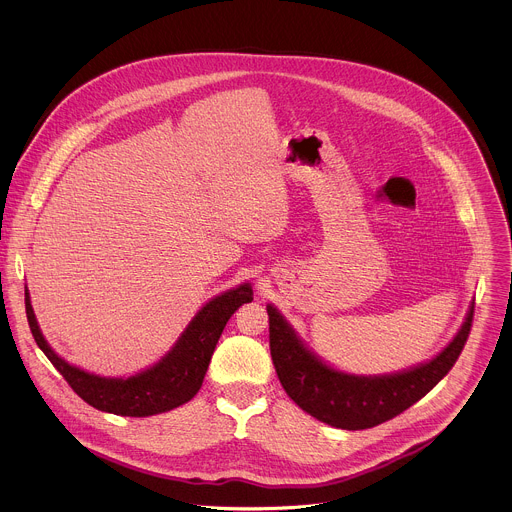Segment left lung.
Returning a JSON list of instances; mask_svg holds the SVG:
<instances>
[{
	"label": "left lung",
	"mask_w": 512,
	"mask_h": 512,
	"mask_svg": "<svg viewBox=\"0 0 512 512\" xmlns=\"http://www.w3.org/2000/svg\"><path fill=\"white\" fill-rule=\"evenodd\" d=\"M473 309L475 305L436 359L398 374L355 376L321 363L272 305H268L270 353L284 390L301 410L341 430H368L414 406L451 370L467 343Z\"/></svg>",
	"instance_id": "left-lung-1"
}]
</instances>
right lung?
Wrapping results in <instances>:
<instances>
[{"instance_id": "1", "label": "right lung", "mask_w": 512, "mask_h": 512, "mask_svg": "<svg viewBox=\"0 0 512 512\" xmlns=\"http://www.w3.org/2000/svg\"><path fill=\"white\" fill-rule=\"evenodd\" d=\"M248 301H252L248 284L211 299L157 365L130 378H104L69 365L43 339L27 292L25 311L35 343L86 404L118 416L146 418L173 410L199 392L226 321Z\"/></svg>"}]
</instances>
